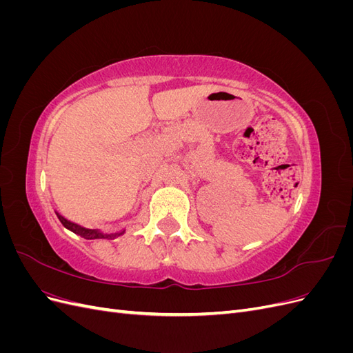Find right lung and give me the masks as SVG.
Segmentation results:
<instances>
[{
    "label": "right lung",
    "instance_id": "right-lung-1",
    "mask_svg": "<svg viewBox=\"0 0 353 353\" xmlns=\"http://www.w3.org/2000/svg\"><path fill=\"white\" fill-rule=\"evenodd\" d=\"M56 215H57L59 221L63 223V227L68 228L72 232H74L77 236H81L82 239H87V240H99V239L114 240L116 237H121L122 234H125V231H126V230H121V231H114V232H105V231H101V230L85 228V227L79 225V223H74V222L66 219L65 216H61L57 210H56Z\"/></svg>",
    "mask_w": 353,
    "mask_h": 353
}]
</instances>
